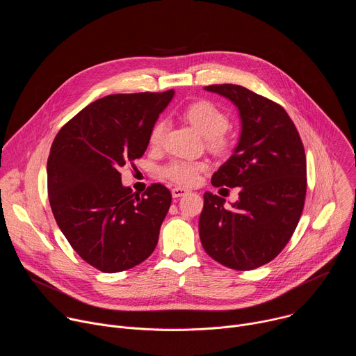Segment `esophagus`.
Returning <instances> with one entry per match:
<instances>
[{
	"label": "esophagus",
	"instance_id": "34e87169",
	"mask_svg": "<svg viewBox=\"0 0 356 356\" xmlns=\"http://www.w3.org/2000/svg\"><path fill=\"white\" fill-rule=\"evenodd\" d=\"M186 193H187V190L183 188V187H173V188H172V195H173L175 198L181 197V195H184Z\"/></svg>",
	"mask_w": 356,
	"mask_h": 356
}]
</instances>
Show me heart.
<instances>
[{
	"mask_svg": "<svg viewBox=\"0 0 356 356\" xmlns=\"http://www.w3.org/2000/svg\"><path fill=\"white\" fill-rule=\"evenodd\" d=\"M186 120L194 125L202 135L207 138V142L214 149H225L228 140L224 132L229 127L228 114L213 104L211 101L201 99L187 106L183 111ZM168 121L159 120L150 129L149 143L154 147H159L168 132ZM207 168V163L188 161V159H172L168 165L163 166L162 175L173 183L181 186H190L197 181L198 175Z\"/></svg>",
	"mask_w": 356,
	"mask_h": 356,
	"instance_id": "heart-1",
	"label": "heart"
}]
</instances>
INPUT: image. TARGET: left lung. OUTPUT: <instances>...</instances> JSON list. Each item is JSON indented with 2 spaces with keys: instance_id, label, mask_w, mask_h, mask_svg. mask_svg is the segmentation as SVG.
<instances>
[{
  "instance_id": "obj_1",
  "label": "left lung",
  "mask_w": 356,
  "mask_h": 356,
  "mask_svg": "<svg viewBox=\"0 0 356 356\" xmlns=\"http://www.w3.org/2000/svg\"><path fill=\"white\" fill-rule=\"evenodd\" d=\"M238 107L242 132L234 155L213 175L214 187H239V200L204 193L198 229L218 264L252 270L273 261L290 241L304 209L307 162L296 125L275 101L242 86L213 84Z\"/></svg>"
}]
</instances>
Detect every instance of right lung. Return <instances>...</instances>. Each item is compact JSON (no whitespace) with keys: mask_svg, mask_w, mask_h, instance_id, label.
<instances>
[{"mask_svg":"<svg viewBox=\"0 0 356 356\" xmlns=\"http://www.w3.org/2000/svg\"><path fill=\"white\" fill-rule=\"evenodd\" d=\"M175 91L111 94L58 132L47 159V194L55 220L92 268L132 269L155 250L172 194L161 183L139 197L121 183V168L142 158L149 134Z\"/></svg>","mask_w":356,"mask_h":356,"instance_id":"obj_1","label":"right lung"}]
</instances>
